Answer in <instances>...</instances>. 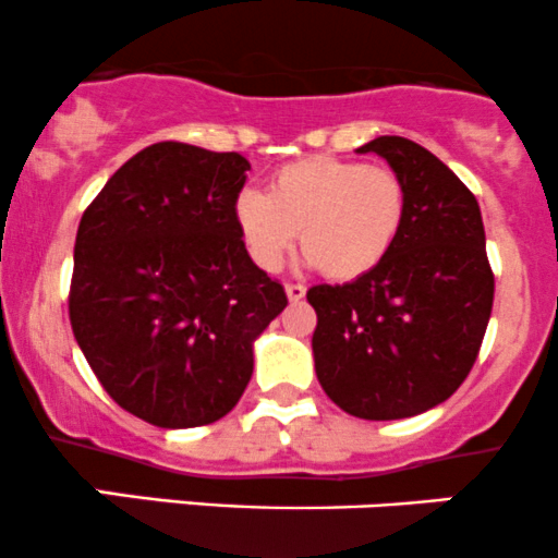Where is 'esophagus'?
Wrapping results in <instances>:
<instances>
[{"mask_svg":"<svg viewBox=\"0 0 558 558\" xmlns=\"http://www.w3.org/2000/svg\"><path fill=\"white\" fill-rule=\"evenodd\" d=\"M284 292H287V298H290V303H301L305 298V287L303 284H287Z\"/></svg>","mask_w":558,"mask_h":558,"instance_id":"esophagus-1","label":"esophagus"}]
</instances>
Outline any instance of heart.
<instances>
[{
    "label": "heart",
    "instance_id": "1",
    "mask_svg": "<svg viewBox=\"0 0 558 558\" xmlns=\"http://www.w3.org/2000/svg\"><path fill=\"white\" fill-rule=\"evenodd\" d=\"M407 215L404 183L391 167L327 157L287 161L266 196L242 191L233 223L263 271H277L301 239L303 255L327 279L351 281L386 260Z\"/></svg>",
    "mask_w": 558,
    "mask_h": 558
}]
</instances>
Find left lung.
<instances>
[{
    "label": "left lung",
    "instance_id": "left-lung-1",
    "mask_svg": "<svg viewBox=\"0 0 558 558\" xmlns=\"http://www.w3.org/2000/svg\"><path fill=\"white\" fill-rule=\"evenodd\" d=\"M377 154L404 183L391 253L349 284H316L314 367L340 410L364 421L421 415L471 373L493 314L495 277L476 196L415 141L383 135Z\"/></svg>",
    "mask_w": 558,
    "mask_h": 558
}]
</instances>
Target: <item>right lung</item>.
I'll return each instance as SVG.
<instances>
[{
  "instance_id": "right-lung-1",
  "label": "right lung",
  "mask_w": 558,
  "mask_h": 558,
  "mask_svg": "<svg viewBox=\"0 0 558 558\" xmlns=\"http://www.w3.org/2000/svg\"><path fill=\"white\" fill-rule=\"evenodd\" d=\"M247 170L236 151L154 143L82 215L71 329L106 393L159 428L229 415L255 338L287 305L233 223Z\"/></svg>"
}]
</instances>
